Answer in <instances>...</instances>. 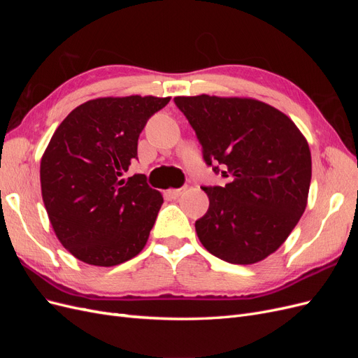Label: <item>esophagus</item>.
I'll list each match as a JSON object with an SVG mask.
<instances>
[{
	"instance_id": "esophagus-1",
	"label": "esophagus",
	"mask_w": 358,
	"mask_h": 358,
	"mask_svg": "<svg viewBox=\"0 0 358 358\" xmlns=\"http://www.w3.org/2000/svg\"><path fill=\"white\" fill-rule=\"evenodd\" d=\"M187 191V187H180V188H176V189H170V196L173 199H179L182 194H185Z\"/></svg>"
}]
</instances>
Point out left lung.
<instances>
[{
	"instance_id": "left-lung-1",
	"label": "left lung",
	"mask_w": 358,
	"mask_h": 358,
	"mask_svg": "<svg viewBox=\"0 0 358 358\" xmlns=\"http://www.w3.org/2000/svg\"><path fill=\"white\" fill-rule=\"evenodd\" d=\"M206 164L229 179L204 187L209 209L196 221L201 245L231 264L262 262L282 245L306 209L312 159L291 119L254 99L175 96Z\"/></svg>"
}]
</instances>
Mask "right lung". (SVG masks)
Masks as SVG:
<instances>
[{
	"label": "right lung",
	"mask_w": 358,
	"mask_h": 358,
	"mask_svg": "<svg viewBox=\"0 0 358 358\" xmlns=\"http://www.w3.org/2000/svg\"><path fill=\"white\" fill-rule=\"evenodd\" d=\"M170 96H106L80 104L53 133L40 162L41 196L62 246L110 267L145 248L162 204L145 175L124 179L138 136Z\"/></svg>",
	"instance_id": "right-lung-1"
}]
</instances>
